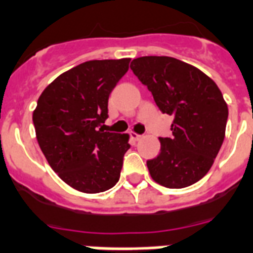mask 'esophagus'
Instances as JSON below:
<instances>
[{
    "label": "esophagus",
    "instance_id": "34e87169",
    "mask_svg": "<svg viewBox=\"0 0 253 253\" xmlns=\"http://www.w3.org/2000/svg\"><path fill=\"white\" fill-rule=\"evenodd\" d=\"M130 136H131V138H132V139H134V140H139V139H142V135H139V134H135V132H131Z\"/></svg>",
    "mask_w": 253,
    "mask_h": 253
}]
</instances>
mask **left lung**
<instances>
[{
	"mask_svg": "<svg viewBox=\"0 0 253 253\" xmlns=\"http://www.w3.org/2000/svg\"><path fill=\"white\" fill-rule=\"evenodd\" d=\"M130 67L162 113L173 117L172 136L159 138V155L147 161L151 178L167 188L199 182L224 140L228 107L221 91L203 71L176 58L140 57Z\"/></svg>",
	"mask_w": 253,
	"mask_h": 253,
	"instance_id": "8db88e82",
	"label": "left lung"
}]
</instances>
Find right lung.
Wrapping results in <instances>:
<instances>
[{"label": "right lung", "mask_w": 253, "mask_h": 253, "mask_svg": "<svg viewBox=\"0 0 253 253\" xmlns=\"http://www.w3.org/2000/svg\"><path fill=\"white\" fill-rule=\"evenodd\" d=\"M130 58L87 61L43 90L33 113L38 144L63 182L84 194L110 190L121 176L128 135L103 131L109 96Z\"/></svg>", "instance_id": "1"}]
</instances>
